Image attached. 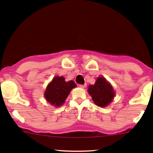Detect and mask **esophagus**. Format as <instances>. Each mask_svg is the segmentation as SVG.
I'll list each match as a JSON object with an SVG mask.
<instances>
[{
    "instance_id": "1",
    "label": "esophagus",
    "mask_w": 153,
    "mask_h": 153,
    "mask_svg": "<svg viewBox=\"0 0 153 153\" xmlns=\"http://www.w3.org/2000/svg\"><path fill=\"white\" fill-rule=\"evenodd\" d=\"M79 86L80 87V88H85V86H86V84H83V85H79Z\"/></svg>"
}]
</instances>
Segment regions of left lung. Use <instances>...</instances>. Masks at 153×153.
Listing matches in <instances>:
<instances>
[{
  "label": "left lung",
  "instance_id": "1",
  "mask_svg": "<svg viewBox=\"0 0 153 153\" xmlns=\"http://www.w3.org/2000/svg\"><path fill=\"white\" fill-rule=\"evenodd\" d=\"M88 92L95 105L101 107L111 103L115 94L112 85L104 77H99L94 84L88 85Z\"/></svg>",
  "mask_w": 153,
  "mask_h": 153
}]
</instances>
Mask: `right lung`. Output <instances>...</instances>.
<instances>
[{
    "instance_id": "right-lung-1",
    "label": "right lung",
    "mask_w": 153,
    "mask_h": 153,
    "mask_svg": "<svg viewBox=\"0 0 153 153\" xmlns=\"http://www.w3.org/2000/svg\"><path fill=\"white\" fill-rule=\"evenodd\" d=\"M75 87L76 84L73 80L66 82L64 77L56 76L47 85L44 97L51 105L60 107L65 102L71 90Z\"/></svg>"
}]
</instances>
